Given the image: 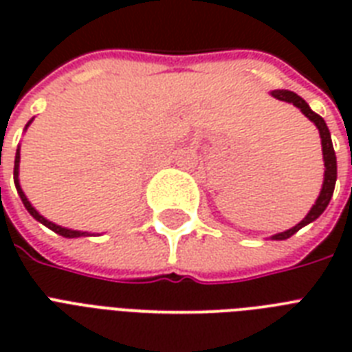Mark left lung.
<instances>
[{"instance_id": "8db88e82", "label": "left lung", "mask_w": 352, "mask_h": 352, "mask_svg": "<svg viewBox=\"0 0 352 352\" xmlns=\"http://www.w3.org/2000/svg\"><path fill=\"white\" fill-rule=\"evenodd\" d=\"M270 95H272L274 98H278V100L289 102V104L296 106L307 118H309V120L314 122V126H316L318 131H320V138H322L323 164H325L322 190H320V195H318L316 203L312 204V208L309 210V214H307L296 226H292V228H289V230L279 232V234H274L272 237H270V239L283 241V239H289L290 235H294L296 232L301 230V228L309 225V223L316 221L329 206V201H331V197H333L334 184H336V153H334L333 140H331V133H329V127L327 124H325V120H323L318 113L312 111L311 107H309V104H307L301 96H298L296 93L287 89H274L270 91Z\"/></svg>"}]
</instances>
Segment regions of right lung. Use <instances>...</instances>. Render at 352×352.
Segmentation results:
<instances>
[{
    "label": "right lung",
    "mask_w": 352,
    "mask_h": 352,
    "mask_svg": "<svg viewBox=\"0 0 352 352\" xmlns=\"http://www.w3.org/2000/svg\"><path fill=\"white\" fill-rule=\"evenodd\" d=\"M32 120H34V118H30V120L27 122V126H25V129H27V127L30 126V122H32ZM14 184H16L18 195H19V199H21V203H23L25 208H27V212H29V214L32 215V217H34V219L38 221V223H41V225H43V226H47L49 230L56 232V234L63 235V237H69V239H73V237H82V235H84V237H85V235H96V234H91V232L71 230V228H65V226L56 225V223H52V221L45 219V217H43V215H41L40 212H38V210H36L34 206H32V204H30V201H29V199H27L25 192H23V190H21V184H19V146H18V149H16V159H14Z\"/></svg>",
    "instance_id": "1"
}]
</instances>
